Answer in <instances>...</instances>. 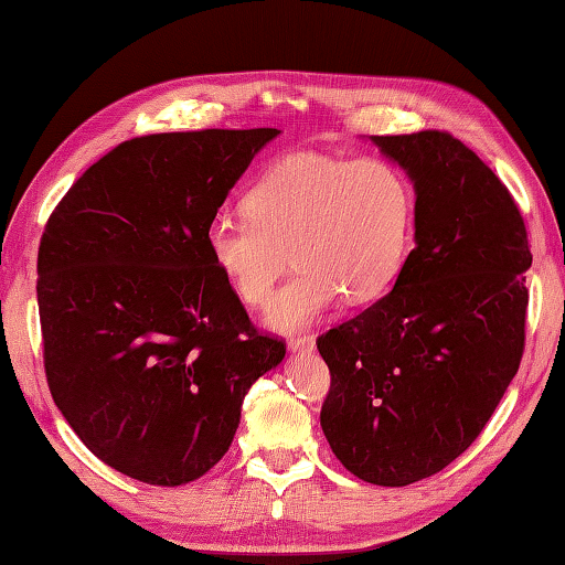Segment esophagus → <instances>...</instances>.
Returning a JSON list of instances; mask_svg holds the SVG:
<instances>
[{"instance_id": "esophagus-1", "label": "esophagus", "mask_w": 565, "mask_h": 565, "mask_svg": "<svg viewBox=\"0 0 565 565\" xmlns=\"http://www.w3.org/2000/svg\"><path fill=\"white\" fill-rule=\"evenodd\" d=\"M289 350L298 352V355H306V352L316 350V338L313 335H296L289 340Z\"/></svg>"}]
</instances>
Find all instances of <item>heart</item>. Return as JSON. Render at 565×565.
I'll list each match as a JSON object with an SVG mask.
<instances>
[{
    "instance_id": "heart-1",
    "label": "heart",
    "mask_w": 565,
    "mask_h": 565,
    "mask_svg": "<svg viewBox=\"0 0 565 565\" xmlns=\"http://www.w3.org/2000/svg\"><path fill=\"white\" fill-rule=\"evenodd\" d=\"M414 188L392 163L298 153L269 166L245 195V213L205 227L210 262L239 303H269L289 255L296 274L267 323L281 333L313 326L340 296L352 306L392 291L414 237Z\"/></svg>"
}]
</instances>
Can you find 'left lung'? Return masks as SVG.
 <instances>
[{"instance_id": "obj_1", "label": "left lung", "mask_w": 565, "mask_h": 565, "mask_svg": "<svg viewBox=\"0 0 565 565\" xmlns=\"http://www.w3.org/2000/svg\"><path fill=\"white\" fill-rule=\"evenodd\" d=\"M416 191L394 289L318 338L330 370L320 426L355 478L404 488L466 452L524 352V217L478 153L448 131L372 137Z\"/></svg>"}]
</instances>
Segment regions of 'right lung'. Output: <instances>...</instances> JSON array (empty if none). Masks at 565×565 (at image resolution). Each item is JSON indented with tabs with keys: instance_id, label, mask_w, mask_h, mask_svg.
I'll use <instances>...</instances> for the list:
<instances>
[{
	"instance_id": "obj_1",
	"label": "right lung",
	"mask_w": 565,
	"mask_h": 565,
	"mask_svg": "<svg viewBox=\"0 0 565 565\" xmlns=\"http://www.w3.org/2000/svg\"><path fill=\"white\" fill-rule=\"evenodd\" d=\"M279 129L121 141L55 205L39 247L55 406L109 468L175 488L225 456L249 386L286 355L252 326L205 227Z\"/></svg>"
}]
</instances>
